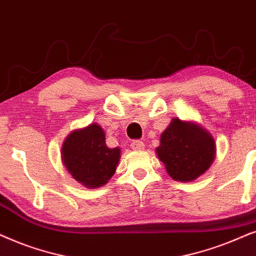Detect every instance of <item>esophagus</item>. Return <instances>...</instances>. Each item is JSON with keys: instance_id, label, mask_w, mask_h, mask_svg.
<instances>
[{"instance_id": "obj_1", "label": "esophagus", "mask_w": 256, "mask_h": 256, "mask_svg": "<svg viewBox=\"0 0 256 256\" xmlns=\"http://www.w3.org/2000/svg\"><path fill=\"white\" fill-rule=\"evenodd\" d=\"M144 142L142 140H132L131 142V148L134 150V151H140V150L144 148Z\"/></svg>"}]
</instances>
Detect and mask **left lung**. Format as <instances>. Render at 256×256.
<instances>
[{
	"instance_id": "left-lung-1",
	"label": "left lung",
	"mask_w": 256,
	"mask_h": 256,
	"mask_svg": "<svg viewBox=\"0 0 256 256\" xmlns=\"http://www.w3.org/2000/svg\"><path fill=\"white\" fill-rule=\"evenodd\" d=\"M160 162L176 182H192L210 168L216 156L214 139L198 124L174 118L156 148Z\"/></svg>"
}]
</instances>
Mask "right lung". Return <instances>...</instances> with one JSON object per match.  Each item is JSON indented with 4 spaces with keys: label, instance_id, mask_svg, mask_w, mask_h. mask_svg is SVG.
I'll return each mask as SVG.
<instances>
[{
    "label": "right lung",
    "instance_id": "add662e5",
    "mask_svg": "<svg viewBox=\"0 0 256 256\" xmlns=\"http://www.w3.org/2000/svg\"><path fill=\"white\" fill-rule=\"evenodd\" d=\"M120 156L118 148H108L103 128L91 124L74 131L64 142L62 159L74 179L85 187H100L114 176Z\"/></svg>",
    "mask_w": 256,
    "mask_h": 256
}]
</instances>
